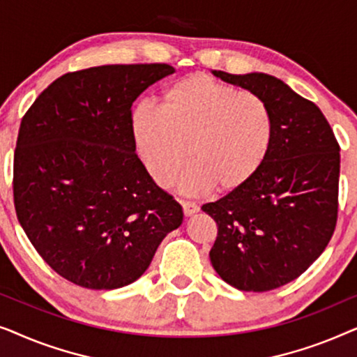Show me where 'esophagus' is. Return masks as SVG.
<instances>
[{
    "label": "esophagus",
    "instance_id": "34e87169",
    "mask_svg": "<svg viewBox=\"0 0 357 357\" xmlns=\"http://www.w3.org/2000/svg\"><path fill=\"white\" fill-rule=\"evenodd\" d=\"M182 208H183V214L185 216H192V214H195V213H198V206L195 203H192V202H182Z\"/></svg>",
    "mask_w": 357,
    "mask_h": 357
}]
</instances>
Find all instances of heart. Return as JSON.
<instances>
[{
  "instance_id": "heart-1",
  "label": "heart",
  "mask_w": 357,
  "mask_h": 357,
  "mask_svg": "<svg viewBox=\"0 0 357 357\" xmlns=\"http://www.w3.org/2000/svg\"><path fill=\"white\" fill-rule=\"evenodd\" d=\"M131 133L155 183H172L188 158L192 167L183 177L185 192L232 195L265 165L273 120L258 96L192 73L165 87L159 110L136 107Z\"/></svg>"
}]
</instances>
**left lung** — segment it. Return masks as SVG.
<instances>
[{"label":"left lung","mask_w":357,"mask_h":357,"mask_svg":"<svg viewBox=\"0 0 357 357\" xmlns=\"http://www.w3.org/2000/svg\"><path fill=\"white\" fill-rule=\"evenodd\" d=\"M216 77L260 97L273 144L241 192L203 204L218 224L211 265L227 284L263 292L299 278L328 245L338 216L340 146L314 102L265 73Z\"/></svg>","instance_id":"8db88e82"}]
</instances>
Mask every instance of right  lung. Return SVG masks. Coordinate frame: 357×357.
<instances>
[{
    "instance_id": "1",
    "label": "right lung",
    "mask_w": 357,
    "mask_h": 357,
    "mask_svg": "<svg viewBox=\"0 0 357 357\" xmlns=\"http://www.w3.org/2000/svg\"><path fill=\"white\" fill-rule=\"evenodd\" d=\"M174 71L151 63L68 73L24 115L14 151L17 219L43 260L77 286L131 284L183 221L131 133L133 102Z\"/></svg>"
}]
</instances>
